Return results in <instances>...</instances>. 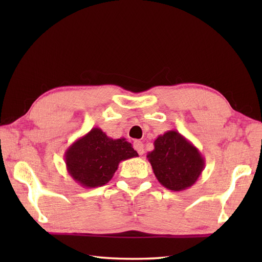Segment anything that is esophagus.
<instances>
[{"label": "esophagus", "mask_w": 262, "mask_h": 262, "mask_svg": "<svg viewBox=\"0 0 262 262\" xmlns=\"http://www.w3.org/2000/svg\"><path fill=\"white\" fill-rule=\"evenodd\" d=\"M134 148L137 151L140 155L144 154V144L141 141H135L134 142Z\"/></svg>", "instance_id": "obj_1"}]
</instances>
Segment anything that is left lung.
I'll list each match as a JSON object with an SVG mask.
<instances>
[{"label":"left lung","mask_w":262,"mask_h":262,"mask_svg":"<svg viewBox=\"0 0 262 262\" xmlns=\"http://www.w3.org/2000/svg\"><path fill=\"white\" fill-rule=\"evenodd\" d=\"M147 159L159 182L172 191L190 188L205 168V159L199 149L177 130L160 135Z\"/></svg>","instance_id":"left-lung-1"}]
</instances>
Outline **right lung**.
Returning <instances> with one entry per match:
<instances>
[{
  "label": "right lung",
  "instance_id": "add662e5",
  "mask_svg": "<svg viewBox=\"0 0 262 262\" xmlns=\"http://www.w3.org/2000/svg\"><path fill=\"white\" fill-rule=\"evenodd\" d=\"M65 164L73 180L84 188L108 183L121 161L138 157L125 138L108 137L101 128L94 127L76 140L65 152Z\"/></svg>",
  "mask_w": 262,
  "mask_h": 262
}]
</instances>
